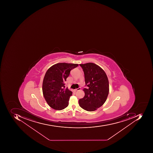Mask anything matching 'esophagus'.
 I'll list each match as a JSON object with an SVG mask.
<instances>
[{"mask_svg":"<svg viewBox=\"0 0 153 153\" xmlns=\"http://www.w3.org/2000/svg\"><path fill=\"white\" fill-rule=\"evenodd\" d=\"M80 90V88H78L77 89H75V91H79Z\"/></svg>","mask_w":153,"mask_h":153,"instance_id":"obj_1","label":"esophagus"}]
</instances>
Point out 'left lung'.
<instances>
[{"label": "left lung", "mask_w": 153, "mask_h": 153, "mask_svg": "<svg viewBox=\"0 0 153 153\" xmlns=\"http://www.w3.org/2000/svg\"><path fill=\"white\" fill-rule=\"evenodd\" d=\"M84 71L87 88L85 95L79 101V105L87 111H94L103 105L109 93V82L104 70L95 63L79 64Z\"/></svg>", "instance_id": "8db88e82"}]
</instances>
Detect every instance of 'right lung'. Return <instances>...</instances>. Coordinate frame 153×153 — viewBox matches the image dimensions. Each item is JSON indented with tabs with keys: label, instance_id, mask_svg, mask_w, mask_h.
Listing matches in <instances>:
<instances>
[{
	"label": "right lung",
	"instance_id": "obj_1",
	"mask_svg": "<svg viewBox=\"0 0 153 153\" xmlns=\"http://www.w3.org/2000/svg\"><path fill=\"white\" fill-rule=\"evenodd\" d=\"M78 64L58 63L50 67L43 79L42 91L48 105L55 110L64 109L68 105L72 92L65 88L64 82L70 74V71Z\"/></svg>",
	"mask_w": 153,
	"mask_h": 153
}]
</instances>
